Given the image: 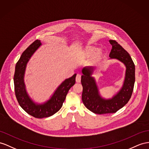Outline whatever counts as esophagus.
<instances>
[{"instance_id":"34e87169","label":"esophagus","mask_w":149,"mask_h":149,"mask_svg":"<svg viewBox=\"0 0 149 149\" xmlns=\"http://www.w3.org/2000/svg\"><path fill=\"white\" fill-rule=\"evenodd\" d=\"M81 75L80 74H77V76H76V78H75L76 82H81Z\"/></svg>"}]
</instances>
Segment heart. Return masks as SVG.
Returning a JSON list of instances; mask_svg holds the SVG:
<instances>
[{"mask_svg": "<svg viewBox=\"0 0 149 149\" xmlns=\"http://www.w3.org/2000/svg\"><path fill=\"white\" fill-rule=\"evenodd\" d=\"M99 50H100V49L96 47H88L86 48L84 52V56L86 57L92 56L96 55Z\"/></svg>", "mask_w": 149, "mask_h": 149, "instance_id": "heart-1", "label": "heart"}]
</instances>
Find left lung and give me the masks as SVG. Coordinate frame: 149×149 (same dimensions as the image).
<instances>
[{"label":"left lung","instance_id":"1","mask_svg":"<svg viewBox=\"0 0 149 149\" xmlns=\"http://www.w3.org/2000/svg\"><path fill=\"white\" fill-rule=\"evenodd\" d=\"M112 49L109 53L111 59H117L126 66L125 78L121 89L109 100L102 98L96 81L92 74L94 68L86 67L82 70L81 84L83 87L82 100L86 107L96 114L116 113L123 108L130 99L135 81V64L129 53L115 40H109Z\"/></svg>","mask_w":149,"mask_h":149}]
</instances>
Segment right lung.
Listing matches in <instances>:
<instances>
[{
  "mask_svg": "<svg viewBox=\"0 0 149 149\" xmlns=\"http://www.w3.org/2000/svg\"><path fill=\"white\" fill-rule=\"evenodd\" d=\"M40 40H36L22 53L16 63L14 75V91L17 100L21 107L30 115L36 118L52 116L62 108L68 91L75 83L76 74L67 79L56 89L48 101L43 104H36L29 97L26 92L24 76L26 65L33 54L41 46Z\"/></svg>",
  "mask_w": 149,
  "mask_h": 149,
  "instance_id": "right-lung-1",
  "label": "right lung"
}]
</instances>
